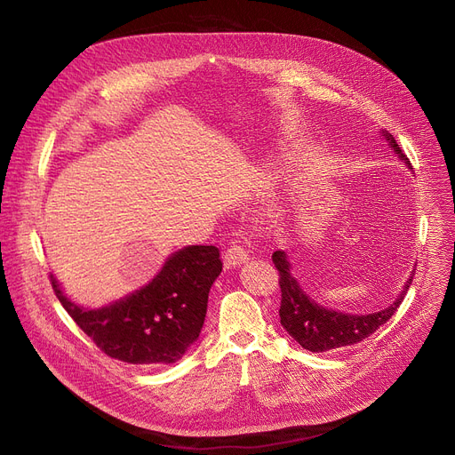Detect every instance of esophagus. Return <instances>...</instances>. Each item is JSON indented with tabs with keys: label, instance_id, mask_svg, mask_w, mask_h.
Returning <instances> with one entry per match:
<instances>
[{
	"label": "esophagus",
	"instance_id": "1",
	"mask_svg": "<svg viewBox=\"0 0 455 455\" xmlns=\"http://www.w3.org/2000/svg\"><path fill=\"white\" fill-rule=\"evenodd\" d=\"M247 259H249V252L242 245H232L225 252V266L227 267H237V266L245 264Z\"/></svg>",
	"mask_w": 455,
	"mask_h": 455
}]
</instances>
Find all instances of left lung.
Segmentation results:
<instances>
[{"label":"left lung","mask_w":455,"mask_h":455,"mask_svg":"<svg viewBox=\"0 0 455 455\" xmlns=\"http://www.w3.org/2000/svg\"><path fill=\"white\" fill-rule=\"evenodd\" d=\"M389 143L393 153L408 164L410 160L405 158L398 143L389 132L381 131ZM273 264L278 269L280 275V291H282V304H280V323L285 328V331L306 350L312 352H326L333 348H343L348 345H355L363 339H367L371 333H374L381 324H386L393 314L402 304L405 293H408L415 269L411 271V276L405 280L402 285V291L393 300V304L386 306L379 312L372 314H347L341 309L326 307L319 302H315L309 297L299 280L293 276V266L288 258V252L276 251L273 254Z\"/></svg>","instance_id":"8db88e82"}]
</instances>
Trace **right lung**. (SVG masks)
I'll use <instances>...</instances> for the list:
<instances>
[{
  "mask_svg": "<svg viewBox=\"0 0 455 455\" xmlns=\"http://www.w3.org/2000/svg\"><path fill=\"white\" fill-rule=\"evenodd\" d=\"M223 271L220 249L188 245L165 258L146 285L101 307L71 300L52 275L57 299L86 336L114 360L170 365L199 339L208 293Z\"/></svg>",
  "mask_w": 455,
  "mask_h": 455,
  "instance_id": "add662e5",
  "label": "right lung"
}]
</instances>
